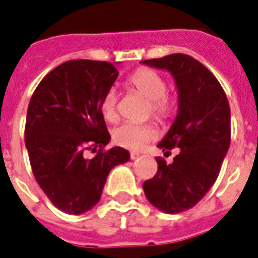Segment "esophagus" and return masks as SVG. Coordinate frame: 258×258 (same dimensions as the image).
I'll return each instance as SVG.
<instances>
[{
  "label": "esophagus",
  "mask_w": 258,
  "mask_h": 258,
  "mask_svg": "<svg viewBox=\"0 0 258 258\" xmlns=\"http://www.w3.org/2000/svg\"><path fill=\"white\" fill-rule=\"evenodd\" d=\"M130 158H131V160H135V159L140 158V154H138V152H131Z\"/></svg>",
  "instance_id": "1"
}]
</instances>
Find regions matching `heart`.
Wrapping results in <instances>:
<instances>
[{"label":"heart","instance_id":"b5f03b06","mask_svg":"<svg viewBox=\"0 0 258 258\" xmlns=\"http://www.w3.org/2000/svg\"><path fill=\"white\" fill-rule=\"evenodd\" d=\"M130 87L143 96L144 99L150 100V112L155 119L164 120L172 114L175 102L171 96L165 94L167 83L162 75L150 69H142L134 73L128 79ZM116 93L110 90L104 95L100 103L102 114L107 120L115 122L118 119V107H116ZM156 133L154 127L150 124H133L124 123L119 125L112 133V139L116 144L130 150H140L144 144L154 139Z\"/></svg>","mask_w":258,"mask_h":258}]
</instances>
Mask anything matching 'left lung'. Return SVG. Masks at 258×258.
<instances>
[{
  "label": "left lung",
  "instance_id": "1",
  "mask_svg": "<svg viewBox=\"0 0 258 258\" xmlns=\"http://www.w3.org/2000/svg\"><path fill=\"white\" fill-rule=\"evenodd\" d=\"M140 63L173 77L177 114L158 147L164 154L180 148L171 164L156 158L158 172L143 183L144 195L162 212H184L204 198L219 176L231 144V108L215 75L192 56L171 54Z\"/></svg>",
  "mask_w": 258,
  "mask_h": 258
}]
</instances>
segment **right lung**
<instances>
[{
    "instance_id": "1",
    "label": "right lung",
    "mask_w": 258,
    "mask_h": 258,
    "mask_svg": "<svg viewBox=\"0 0 258 258\" xmlns=\"http://www.w3.org/2000/svg\"><path fill=\"white\" fill-rule=\"evenodd\" d=\"M115 63L68 60L42 79L27 107L25 146L39 187L56 208L82 215L100 200L108 173L130 160L112 147L100 103L118 78ZM94 158L86 149L96 150Z\"/></svg>"
}]
</instances>
